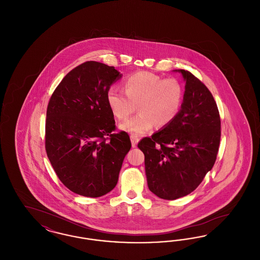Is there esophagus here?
I'll return each mask as SVG.
<instances>
[{
  "instance_id": "obj_1",
  "label": "esophagus",
  "mask_w": 260,
  "mask_h": 260,
  "mask_svg": "<svg viewBox=\"0 0 260 260\" xmlns=\"http://www.w3.org/2000/svg\"><path fill=\"white\" fill-rule=\"evenodd\" d=\"M131 140H132V145H133V147H136V145H137V143H138V141H139V136H137V135H135V134H133V135H131Z\"/></svg>"
}]
</instances>
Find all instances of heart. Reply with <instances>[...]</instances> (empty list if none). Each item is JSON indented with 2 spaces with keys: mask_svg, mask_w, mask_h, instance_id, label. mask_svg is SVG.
I'll use <instances>...</instances> for the list:
<instances>
[{
  "mask_svg": "<svg viewBox=\"0 0 260 260\" xmlns=\"http://www.w3.org/2000/svg\"><path fill=\"white\" fill-rule=\"evenodd\" d=\"M123 90L112 87L107 90L106 101L118 120L126 119L136 110L139 113L120 124L125 132L144 135L155 124L162 127L173 123L181 109L184 88L174 78H162L148 71L127 75Z\"/></svg>",
  "mask_w": 260,
  "mask_h": 260,
  "instance_id": "b5f03b06",
  "label": "heart"
}]
</instances>
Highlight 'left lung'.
<instances>
[{
	"mask_svg": "<svg viewBox=\"0 0 260 260\" xmlns=\"http://www.w3.org/2000/svg\"><path fill=\"white\" fill-rule=\"evenodd\" d=\"M178 71L186 85L177 117L137 145L145 156L150 191L165 200L184 197L201 184L215 162L221 136L219 112L209 88L189 71Z\"/></svg>",
	"mask_w": 260,
	"mask_h": 260,
	"instance_id": "1",
	"label": "left lung"
}]
</instances>
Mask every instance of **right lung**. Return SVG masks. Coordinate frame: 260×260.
<instances>
[{
    "label": "right lung",
    "mask_w": 260,
    "mask_h": 260,
    "mask_svg": "<svg viewBox=\"0 0 260 260\" xmlns=\"http://www.w3.org/2000/svg\"><path fill=\"white\" fill-rule=\"evenodd\" d=\"M122 77L115 67L87 61L66 75L50 96L45 147L59 180L78 195L101 197L118 182L128 135L116 131L106 93Z\"/></svg>",
    "instance_id": "right-lung-1"
}]
</instances>
